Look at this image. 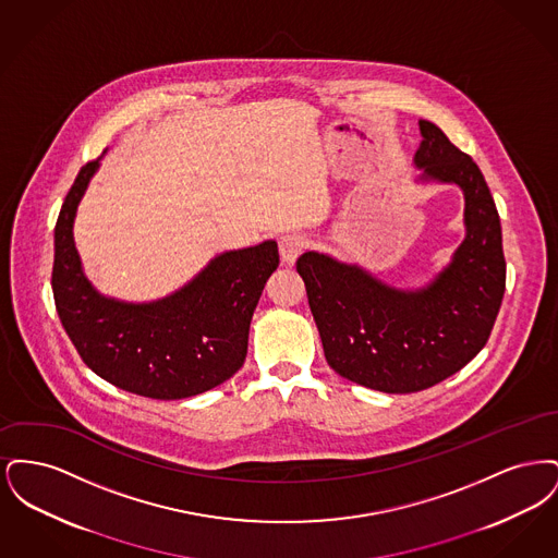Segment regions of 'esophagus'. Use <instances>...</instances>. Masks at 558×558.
<instances>
[{"mask_svg":"<svg viewBox=\"0 0 558 558\" xmlns=\"http://www.w3.org/2000/svg\"><path fill=\"white\" fill-rule=\"evenodd\" d=\"M303 248H305V239H303L301 234H296V232L284 234V236L280 239V257H282V264L292 266V264L296 262V257L303 253Z\"/></svg>","mask_w":558,"mask_h":558,"instance_id":"1","label":"esophagus"}]
</instances>
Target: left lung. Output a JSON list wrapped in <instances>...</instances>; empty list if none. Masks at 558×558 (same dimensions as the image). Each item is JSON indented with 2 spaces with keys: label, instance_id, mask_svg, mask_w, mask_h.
I'll use <instances>...</instances> for the list:
<instances>
[{
  "label": "left lung",
  "instance_id": "left-lung-1",
  "mask_svg": "<svg viewBox=\"0 0 558 558\" xmlns=\"http://www.w3.org/2000/svg\"><path fill=\"white\" fill-rule=\"evenodd\" d=\"M418 128V180L464 194L466 236L450 264L423 289L401 291L316 251L296 259L328 366L383 393L423 391L464 368L487 343L506 289L500 217L477 162L435 123Z\"/></svg>",
  "mask_w": 558,
  "mask_h": 558
}]
</instances>
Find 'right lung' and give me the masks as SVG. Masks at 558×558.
Returning <instances> with one entry per match:
<instances>
[{"label":"right lung","mask_w":558,"mask_h":558,"mask_svg":"<svg viewBox=\"0 0 558 558\" xmlns=\"http://www.w3.org/2000/svg\"><path fill=\"white\" fill-rule=\"evenodd\" d=\"M100 159L81 167L53 228L52 291L60 322L81 360L123 391L153 399L205 393L244 364L253 312L280 264L278 244L266 240L221 253L159 301L105 296L85 278L73 239L81 196Z\"/></svg>","instance_id":"1"}]
</instances>
